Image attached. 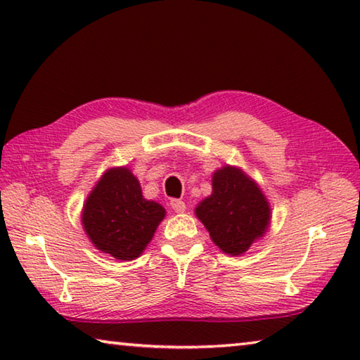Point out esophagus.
<instances>
[{
    "instance_id": "34e87169",
    "label": "esophagus",
    "mask_w": 360,
    "mask_h": 360,
    "mask_svg": "<svg viewBox=\"0 0 360 360\" xmlns=\"http://www.w3.org/2000/svg\"><path fill=\"white\" fill-rule=\"evenodd\" d=\"M169 206H172V210L174 212H184L186 211V203L182 202V200H172V202H169Z\"/></svg>"
}]
</instances>
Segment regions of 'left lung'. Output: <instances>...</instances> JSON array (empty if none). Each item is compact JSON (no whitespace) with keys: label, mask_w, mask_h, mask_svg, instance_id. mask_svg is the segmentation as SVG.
<instances>
[{"label":"left lung","mask_w":360,"mask_h":360,"mask_svg":"<svg viewBox=\"0 0 360 360\" xmlns=\"http://www.w3.org/2000/svg\"><path fill=\"white\" fill-rule=\"evenodd\" d=\"M195 214L225 254L240 255L270 225V205L259 186L240 168L224 167L212 174V193L198 203Z\"/></svg>","instance_id":"left-lung-1"}]
</instances>
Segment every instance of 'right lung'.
Here are the masks:
<instances>
[{"label": "right lung", "instance_id": "obj_1", "mask_svg": "<svg viewBox=\"0 0 360 360\" xmlns=\"http://www.w3.org/2000/svg\"><path fill=\"white\" fill-rule=\"evenodd\" d=\"M163 217L165 208L143 197L127 167L108 169L82 210L84 230L94 246L124 262L143 254Z\"/></svg>", "mask_w": 360, "mask_h": 360}]
</instances>
